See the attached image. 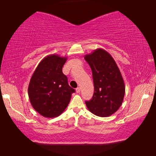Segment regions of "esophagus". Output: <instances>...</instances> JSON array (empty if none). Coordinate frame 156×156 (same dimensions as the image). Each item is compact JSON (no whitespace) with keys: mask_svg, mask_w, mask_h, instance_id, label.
<instances>
[{"mask_svg":"<svg viewBox=\"0 0 156 156\" xmlns=\"http://www.w3.org/2000/svg\"><path fill=\"white\" fill-rule=\"evenodd\" d=\"M76 92H77V93H80V87H77L76 89Z\"/></svg>","mask_w":156,"mask_h":156,"instance_id":"obj_1","label":"esophagus"}]
</instances>
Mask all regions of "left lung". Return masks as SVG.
I'll use <instances>...</instances> for the list:
<instances>
[{"instance_id":"1","label":"left lung","mask_w":156,"mask_h":156,"mask_svg":"<svg viewBox=\"0 0 156 156\" xmlns=\"http://www.w3.org/2000/svg\"><path fill=\"white\" fill-rule=\"evenodd\" d=\"M84 59L91 69L94 85L93 97L85 101L87 107L97 116H110L119 109L125 96V83L119 68L102 49L85 55Z\"/></svg>"}]
</instances>
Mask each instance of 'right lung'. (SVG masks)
<instances>
[{
    "label": "right lung",
    "mask_w": 156,
    "mask_h": 156,
    "mask_svg": "<svg viewBox=\"0 0 156 156\" xmlns=\"http://www.w3.org/2000/svg\"><path fill=\"white\" fill-rule=\"evenodd\" d=\"M67 59L49 55L40 62L31 78L29 98L34 109L44 117L52 118L61 114L75 92L62 71Z\"/></svg>",
    "instance_id": "1"
}]
</instances>
